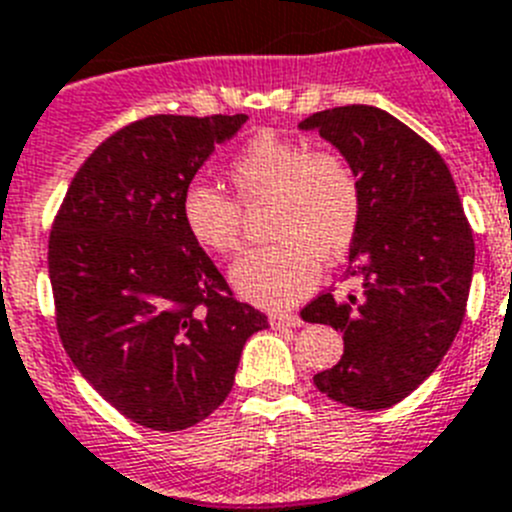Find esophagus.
<instances>
[{
	"label": "esophagus",
	"instance_id": "obj_1",
	"mask_svg": "<svg viewBox=\"0 0 512 512\" xmlns=\"http://www.w3.org/2000/svg\"><path fill=\"white\" fill-rule=\"evenodd\" d=\"M302 318L292 312H274L271 315V328H300Z\"/></svg>",
	"mask_w": 512,
	"mask_h": 512
}]
</instances>
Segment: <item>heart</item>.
Masks as SVG:
<instances>
[{
  "instance_id": "obj_1",
  "label": "heart",
  "mask_w": 512,
  "mask_h": 512,
  "mask_svg": "<svg viewBox=\"0 0 512 512\" xmlns=\"http://www.w3.org/2000/svg\"><path fill=\"white\" fill-rule=\"evenodd\" d=\"M230 179L248 210L274 202L269 230L279 238L235 261L230 279L243 300L259 307L292 305L318 284L320 259L336 261L354 246L364 189L338 151H312L302 140L261 133L233 158ZM240 203L205 179L189 182L179 202L189 238L217 256L238 251L246 223Z\"/></svg>"
}]
</instances>
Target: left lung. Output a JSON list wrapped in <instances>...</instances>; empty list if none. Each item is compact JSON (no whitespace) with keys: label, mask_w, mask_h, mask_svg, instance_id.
<instances>
[{"label":"left lung","mask_w":512,"mask_h":512,"mask_svg":"<svg viewBox=\"0 0 512 512\" xmlns=\"http://www.w3.org/2000/svg\"><path fill=\"white\" fill-rule=\"evenodd\" d=\"M318 130L364 189L348 277L361 295H318L307 323L343 333V356L315 387L356 410L392 408L436 372L461 328L474 271V235L441 153L390 112L346 104L300 122Z\"/></svg>","instance_id":"8db88e82"}]
</instances>
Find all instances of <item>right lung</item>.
<instances>
[{"label":"right lung","instance_id":"obj_1","mask_svg":"<svg viewBox=\"0 0 512 512\" xmlns=\"http://www.w3.org/2000/svg\"><path fill=\"white\" fill-rule=\"evenodd\" d=\"M246 115H151L94 148L48 241L56 328L81 377L151 431H184L233 390L264 312L238 302L182 223V192Z\"/></svg>","mask_w":512,"mask_h":512}]
</instances>
